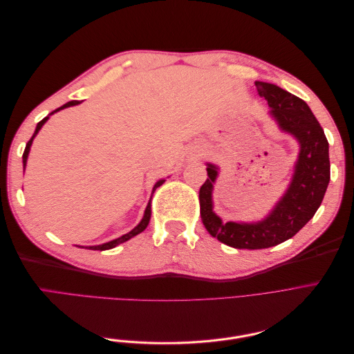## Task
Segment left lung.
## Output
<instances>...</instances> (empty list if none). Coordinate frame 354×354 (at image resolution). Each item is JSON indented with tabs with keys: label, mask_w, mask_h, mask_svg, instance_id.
Returning <instances> with one entry per match:
<instances>
[{
	"label": "left lung",
	"mask_w": 354,
	"mask_h": 354,
	"mask_svg": "<svg viewBox=\"0 0 354 354\" xmlns=\"http://www.w3.org/2000/svg\"><path fill=\"white\" fill-rule=\"evenodd\" d=\"M255 87L279 130L298 142L299 152L285 194L264 218L252 223H224L214 212L212 190L220 168L207 162L208 178L199 190L202 223L212 238L238 250L270 248L291 239L315 216L330 178L329 145L308 104L274 84L255 81Z\"/></svg>",
	"instance_id": "left-lung-1"
}]
</instances>
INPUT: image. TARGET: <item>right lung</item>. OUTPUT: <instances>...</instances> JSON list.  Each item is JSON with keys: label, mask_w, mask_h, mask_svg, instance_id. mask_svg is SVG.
I'll list each match as a JSON object with an SVG mask.
<instances>
[{"label": "right lung", "mask_w": 354, "mask_h": 354, "mask_svg": "<svg viewBox=\"0 0 354 354\" xmlns=\"http://www.w3.org/2000/svg\"><path fill=\"white\" fill-rule=\"evenodd\" d=\"M75 104H80V102L78 100H72V102H68L66 104H63V106H60L59 109H56V111H53L50 115H53V113H56V112H59V111H62V109H65V108H71V106H75ZM50 115L48 116H46L44 120L42 121H39L38 124H37V128H35V133H34V136L30 137V140L28 142V145H26V147H25V152H24V173H25V168H26V162H28V155H29V151H30V146H32V142H34V138H35V136L38 134V131L41 130L42 128V125H44L47 121H48V118H50ZM164 178H160V180H158L156 183H155V186H153V190H152V194L153 192L156 190V187H159L160 185H164ZM152 199V198H151ZM151 214H152V207H151V201H149V203H147V207H146V209H145V214H143V218L140 220V223L137 224V226L131 230V232H128V233H125V234H122V236H120V238H116V239H113V241H111V242H106V243H102V245H91V246H85V248L87 250H94V251H104V250H112V248H115L116 245H120V243H124V242H127L128 239H131V238H134L136 234H138V233H142L146 227H147V224H149V221H151ZM81 248H84V246H81Z\"/></svg>", "instance_id": "add662e5"}]
</instances>
